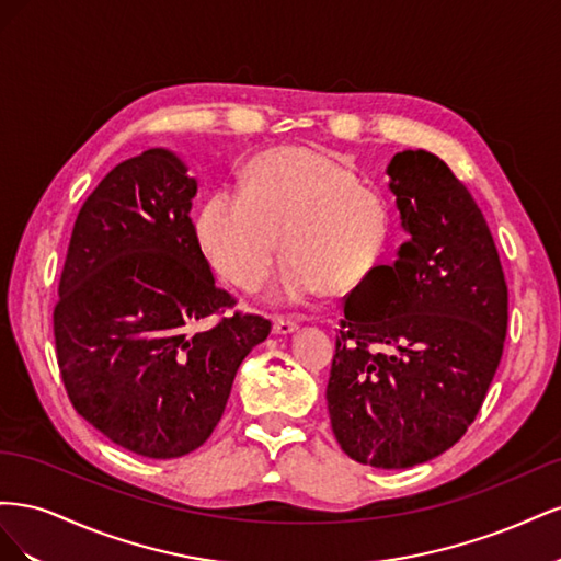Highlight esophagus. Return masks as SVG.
Returning <instances> with one entry per match:
<instances>
[{
	"mask_svg": "<svg viewBox=\"0 0 561 561\" xmlns=\"http://www.w3.org/2000/svg\"><path fill=\"white\" fill-rule=\"evenodd\" d=\"M299 330V322L290 320V318H276L274 320V332L276 334H293Z\"/></svg>",
	"mask_w": 561,
	"mask_h": 561,
	"instance_id": "obj_1",
	"label": "esophagus"
}]
</instances>
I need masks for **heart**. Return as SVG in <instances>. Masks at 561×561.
<instances>
[{"mask_svg":"<svg viewBox=\"0 0 561 561\" xmlns=\"http://www.w3.org/2000/svg\"><path fill=\"white\" fill-rule=\"evenodd\" d=\"M203 257L233 287L260 290L280 252L276 297L304 301L346 290L377 264L388 239L383 198L346 163L307 147L271 149L248 165L243 192L217 190L196 213Z\"/></svg>","mask_w":561,"mask_h":561,"instance_id":"obj_1","label":"heart"}]
</instances>
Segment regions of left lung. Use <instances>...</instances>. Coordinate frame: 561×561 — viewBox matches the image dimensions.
<instances>
[{
	"mask_svg": "<svg viewBox=\"0 0 561 561\" xmlns=\"http://www.w3.org/2000/svg\"><path fill=\"white\" fill-rule=\"evenodd\" d=\"M407 239L344 307L328 381L336 443L353 461L398 470L463 437L494 379L507 285L486 219L449 165L426 149L390 159ZM376 297V313L353 298Z\"/></svg>",
	"mask_w": 561,
	"mask_h": 561,
	"instance_id": "8db88e82",
	"label": "left lung"
}]
</instances>
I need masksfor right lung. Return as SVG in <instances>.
<instances>
[{
    "mask_svg": "<svg viewBox=\"0 0 561 561\" xmlns=\"http://www.w3.org/2000/svg\"><path fill=\"white\" fill-rule=\"evenodd\" d=\"M196 180L147 149L83 203L58 285L54 334L75 410L147 458L198 449L225 414L245 355L271 322L233 313L196 241Z\"/></svg>",
    "mask_w": 561,
    "mask_h": 561,
    "instance_id": "add662e5",
    "label": "right lung"
}]
</instances>
